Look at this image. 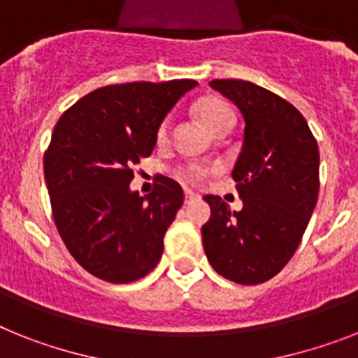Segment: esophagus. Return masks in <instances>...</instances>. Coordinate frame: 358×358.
Here are the masks:
<instances>
[{
	"instance_id": "esophagus-1",
	"label": "esophagus",
	"mask_w": 358,
	"mask_h": 358,
	"mask_svg": "<svg viewBox=\"0 0 358 358\" xmlns=\"http://www.w3.org/2000/svg\"><path fill=\"white\" fill-rule=\"evenodd\" d=\"M185 197H186V201H192V199H197V194H194V192H190V190H186L185 192Z\"/></svg>"
}]
</instances>
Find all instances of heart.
Wrapping results in <instances>:
<instances>
[{
	"instance_id": "1",
	"label": "heart",
	"mask_w": 358,
	"mask_h": 358,
	"mask_svg": "<svg viewBox=\"0 0 358 358\" xmlns=\"http://www.w3.org/2000/svg\"><path fill=\"white\" fill-rule=\"evenodd\" d=\"M197 113H199L201 120L205 122V126L210 129L212 133L217 131L220 128H225V126H230L234 128L236 122V113L234 109L227 104L225 100L220 99H208L205 100L203 104L197 108ZM170 128H172V120L164 119L157 128V143L164 144L170 137ZM181 177L190 182H199L203 181L208 173L205 166L201 164H186V166L181 168Z\"/></svg>"
}]
</instances>
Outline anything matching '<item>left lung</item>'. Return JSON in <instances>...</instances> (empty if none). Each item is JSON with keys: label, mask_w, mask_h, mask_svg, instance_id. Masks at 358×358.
I'll return each mask as SVG.
<instances>
[{"label": "left lung", "mask_w": 358, "mask_h": 358, "mask_svg": "<svg viewBox=\"0 0 358 358\" xmlns=\"http://www.w3.org/2000/svg\"><path fill=\"white\" fill-rule=\"evenodd\" d=\"M245 119L243 146L232 177L239 212L220 196H205L210 220L203 247L214 271L241 285L271 280L287 265L318 199V153L306 119L287 100L247 80H212Z\"/></svg>", "instance_id": "obj_1"}]
</instances>
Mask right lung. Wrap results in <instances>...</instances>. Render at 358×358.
I'll return each instance as SVG.
<instances>
[{"instance_id": "right-lung-1", "label": "right lung", "mask_w": 358, "mask_h": 358, "mask_svg": "<svg viewBox=\"0 0 358 358\" xmlns=\"http://www.w3.org/2000/svg\"><path fill=\"white\" fill-rule=\"evenodd\" d=\"M196 80L129 82L91 91L62 115L43 155L58 234L96 278L129 283L152 273L185 194L159 176L152 194L129 190L133 166L152 155L157 128Z\"/></svg>"}]
</instances>
